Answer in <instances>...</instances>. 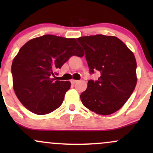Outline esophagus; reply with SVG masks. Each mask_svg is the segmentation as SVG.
<instances>
[{
    "label": "esophagus",
    "mask_w": 153,
    "mask_h": 153,
    "mask_svg": "<svg viewBox=\"0 0 153 153\" xmlns=\"http://www.w3.org/2000/svg\"><path fill=\"white\" fill-rule=\"evenodd\" d=\"M78 82V80H71V83L73 84L74 85L75 83H76V82Z\"/></svg>",
    "instance_id": "1"
}]
</instances>
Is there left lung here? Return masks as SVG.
<instances>
[{
    "instance_id": "1",
    "label": "left lung",
    "mask_w": 153,
    "mask_h": 153,
    "mask_svg": "<svg viewBox=\"0 0 153 153\" xmlns=\"http://www.w3.org/2000/svg\"><path fill=\"white\" fill-rule=\"evenodd\" d=\"M77 40L85 50L91 73H101L97 80L88 82L80 94L82 104L98 114H111L124 106L137 85L134 54L114 36L96 34Z\"/></svg>"
}]
</instances>
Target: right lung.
I'll use <instances>...</instances> for the list:
<instances>
[{"mask_svg": "<svg viewBox=\"0 0 153 153\" xmlns=\"http://www.w3.org/2000/svg\"><path fill=\"white\" fill-rule=\"evenodd\" d=\"M73 55H84L75 38L46 34L22 47L11 71L13 90L23 106L38 115L50 114L61 106L71 83L52 77Z\"/></svg>", "mask_w": 153, "mask_h": 153, "instance_id": "right-lung-1", "label": "right lung"}]
</instances>
